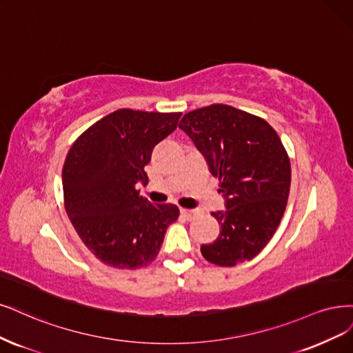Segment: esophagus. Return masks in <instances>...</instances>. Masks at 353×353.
Returning <instances> with one entry per match:
<instances>
[{"mask_svg":"<svg viewBox=\"0 0 353 353\" xmlns=\"http://www.w3.org/2000/svg\"><path fill=\"white\" fill-rule=\"evenodd\" d=\"M181 214L184 216V217L187 219V221H191V219L196 217L197 212H196V210H190V209H181Z\"/></svg>","mask_w":353,"mask_h":353,"instance_id":"34e87169","label":"esophagus"}]
</instances>
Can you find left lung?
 <instances>
[{
	"mask_svg": "<svg viewBox=\"0 0 353 353\" xmlns=\"http://www.w3.org/2000/svg\"><path fill=\"white\" fill-rule=\"evenodd\" d=\"M179 128L225 199V210L212 213L222 229L201 245L203 257L222 267L254 259L276 232L289 197L290 162L277 132L263 118L221 103L185 114Z\"/></svg>",
	"mask_w": 353,
	"mask_h": 353,
	"instance_id": "1",
	"label": "left lung"
}]
</instances>
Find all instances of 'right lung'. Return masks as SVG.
Wrapping results in <instances>:
<instances>
[{
    "label": "right lung",
    "mask_w": 353,
    "mask_h": 353,
    "mask_svg": "<svg viewBox=\"0 0 353 353\" xmlns=\"http://www.w3.org/2000/svg\"><path fill=\"white\" fill-rule=\"evenodd\" d=\"M181 112L118 109L71 145L63 168L64 204L77 235L96 259L115 269H139L161 250L179 210L140 196L144 166L157 143L175 131Z\"/></svg>",
    "instance_id": "1"
}]
</instances>
